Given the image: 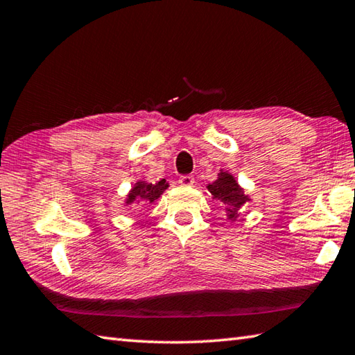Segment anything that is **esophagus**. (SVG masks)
<instances>
[{"label":"esophagus","instance_id":"1","mask_svg":"<svg viewBox=\"0 0 355 355\" xmlns=\"http://www.w3.org/2000/svg\"><path fill=\"white\" fill-rule=\"evenodd\" d=\"M193 182H195V180H193L192 175H183V177L178 178V183L182 186H192Z\"/></svg>","mask_w":355,"mask_h":355}]
</instances>
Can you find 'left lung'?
<instances>
[{
	"label": "left lung",
	"mask_w": 355,
	"mask_h": 355,
	"mask_svg": "<svg viewBox=\"0 0 355 355\" xmlns=\"http://www.w3.org/2000/svg\"><path fill=\"white\" fill-rule=\"evenodd\" d=\"M207 191L212 193V198L221 201L227 212V220H236L238 210L243 207L247 201H250L244 189L238 184L232 173L220 171L218 178L214 183L207 184Z\"/></svg>",
	"instance_id": "8db88e82"
}]
</instances>
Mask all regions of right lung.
<instances>
[{
	"label": "right lung",
	"instance_id": "obj_1",
	"mask_svg": "<svg viewBox=\"0 0 355 355\" xmlns=\"http://www.w3.org/2000/svg\"><path fill=\"white\" fill-rule=\"evenodd\" d=\"M168 187L169 183L166 182L164 178L157 183H148L145 180H139V182L131 187V191L128 192L125 206L139 205V202H149V205H153L154 201L162 197V193L168 189Z\"/></svg>",
	"mask_w": 355,
	"mask_h": 355
}]
</instances>
